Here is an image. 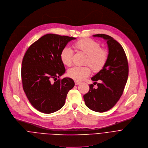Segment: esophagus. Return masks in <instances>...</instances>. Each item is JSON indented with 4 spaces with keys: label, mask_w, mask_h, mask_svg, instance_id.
Returning a JSON list of instances; mask_svg holds the SVG:
<instances>
[{
    "label": "esophagus",
    "mask_w": 148,
    "mask_h": 148,
    "mask_svg": "<svg viewBox=\"0 0 148 148\" xmlns=\"http://www.w3.org/2000/svg\"><path fill=\"white\" fill-rule=\"evenodd\" d=\"M75 85H79L80 83V82L78 81H75Z\"/></svg>",
    "instance_id": "34e87169"
}]
</instances>
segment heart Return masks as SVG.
<instances>
[{
  "label": "heart",
  "mask_w": 148,
  "mask_h": 148,
  "mask_svg": "<svg viewBox=\"0 0 148 148\" xmlns=\"http://www.w3.org/2000/svg\"><path fill=\"white\" fill-rule=\"evenodd\" d=\"M73 47L77 52H82L86 54L84 64L90 66L95 72H97L103 68L107 58L108 52L100 48L99 42L90 38L80 40L73 45ZM73 51L69 47H64L60 53V59L62 64L67 66L72 64ZM91 73V69L88 66L83 67H73L68 71V76L75 80L81 81L87 77Z\"/></svg>",
  "instance_id": "heart-1"
}]
</instances>
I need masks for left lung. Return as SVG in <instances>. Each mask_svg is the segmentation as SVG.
<instances>
[{"label":"left lung","instance_id":"left-lung-1","mask_svg":"<svg viewBox=\"0 0 148 148\" xmlns=\"http://www.w3.org/2000/svg\"><path fill=\"white\" fill-rule=\"evenodd\" d=\"M107 41L108 55L103 68L92 77L97 88L90 84V89L83 96L86 106L90 110L103 112L112 108L122 96L128 77V64L121 44L104 34L94 35ZM99 80L100 82L97 83Z\"/></svg>","mask_w":148,"mask_h":148}]
</instances>
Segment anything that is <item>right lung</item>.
Instances as JSON below:
<instances>
[{
    "instance_id": "obj_1",
    "label": "right lung",
    "mask_w": 148,
    "mask_h": 148,
    "mask_svg": "<svg viewBox=\"0 0 148 148\" xmlns=\"http://www.w3.org/2000/svg\"><path fill=\"white\" fill-rule=\"evenodd\" d=\"M75 39L48 34L29 46L24 54L21 69L23 90L29 103L41 112L50 114L60 110L75 86L69 77L58 79L65 72L60 53Z\"/></svg>"
}]
</instances>
